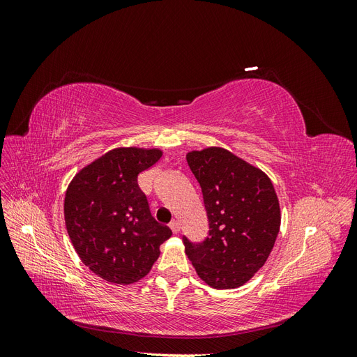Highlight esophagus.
I'll list each match as a JSON object with an SVG mask.
<instances>
[{
    "instance_id": "obj_1",
    "label": "esophagus",
    "mask_w": 357,
    "mask_h": 357,
    "mask_svg": "<svg viewBox=\"0 0 357 357\" xmlns=\"http://www.w3.org/2000/svg\"><path fill=\"white\" fill-rule=\"evenodd\" d=\"M169 228H171V231H172V234L174 235H177L178 232H180V225H178V222H171V225H169Z\"/></svg>"
}]
</instances>
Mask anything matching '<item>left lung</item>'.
<instances>
[{"label": "left lung", "mask_w": 357, "mask_h": 357, "mask_svg": "<svg viewBox=\"0 0 357 357\" xmlns=\"http://www.w3.org/2000/svg\"><path fill=\"white\" fill-rule=\"evenodd\" d=\"M188 164L202 189L208 236L185 252L204 283L213 289L245 284L273 252L282 211L271 178L223 147L190 150Z\"/></svg>", "instance_id": "left-lung-1"}]
</instances>
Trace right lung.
<instances>
[{
  "label": "right lung",
  "mask_w": 357,
  "mask_h": 357,
  "mask_svg": "<svg viewBox=\"0 0 357 357\" xmlns=\"http://www.w3.org/2000/svg\"><path fill=\"white\" fill-rule=\"evenodd\" d=\"M158 147H116L73 177L63 199L67 232L80 261L113 284L146 277L172 235L158 223L138 188V174L153 167Z\"/></svg>",
  "instance_id": "obj_1"
}]
</instances>
